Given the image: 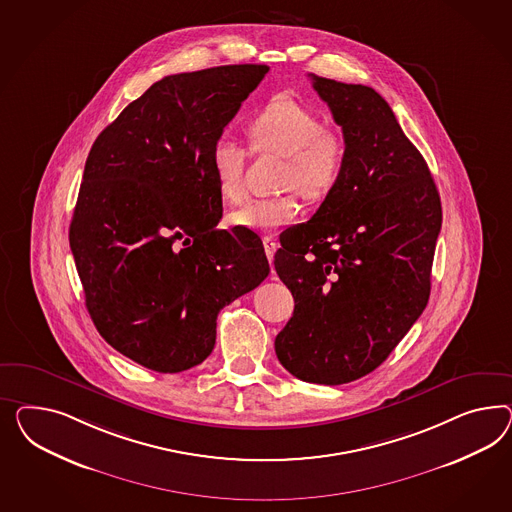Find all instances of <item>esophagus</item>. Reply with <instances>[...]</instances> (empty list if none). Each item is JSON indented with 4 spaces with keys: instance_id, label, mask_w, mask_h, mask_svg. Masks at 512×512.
Here are the masks:
<instances>
[{
    "instance_id": "esophagus-1",
    "label": "esophagus",
    "mask_w": 512,
    "mask_h": 512,
    "mask_svg": "<svg viewBox=\"0 0 512 512\" xmlns=\"http://www.w3.org/2000/svg\"><path fill=\"white\" fill-rule=\"evenodd\" d=\"M264 251H266V257L270 264L274 263V253H276L277 242L272 236H264L263 238Z\"/></svg>"
}]
</instances>
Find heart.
<instances>
[{
    "instance_id": "b5f03b06",
    "label": "heart",
    "mask_w": 512,
    "mask_h": 512,
    "mask_svg": "<svg viewBox=\"0 0 512 512\" xmlns=\"http://www.w3.org/2000/svg\"><path fill=\"white\" fill-rule=\"evenodd\" d=\"M246 132L253 152L285 156L283 190H298L307 199L320 201L332 194L343 175V138L324 128L315 111L292 98L268 102L249 119ZM248 156V149L229 134L214 141L210 166L223 199L240 201L244 197ZM298 212V195L291 192L270 199H249L229 214V223L253 233H274L296 220Z\"/></svg>"
}]
</instances>
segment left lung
<instances>
[{
	"label": "left lung",
	"mask_w": 512,
	"mask_h": 512,
	"mask_svg": "<svg viewBox=\"0 0 512 512\" xmlns=\"http://www.w3.org/2000/svg\"><path fill=\"white\" fill-rule=\"evenodd\" d=\"M309 76L343 128L345 169L274 257L294 296L276 354L296 378L339 386L373 373L427 307L442 203L373 87Z\"/></svg>",
	"instance_id": "8db88e82"
}]
</instances>
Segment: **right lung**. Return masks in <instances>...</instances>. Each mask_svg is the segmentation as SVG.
I'll return each instance as SVG.
<instances>
[{"instance_id":"add662e5","label":"right lung","mask_w":512,"mask_h":512,"mask_svg":"<svg viewBox=\"0 0 512 512\" xmlns=\"http://www.w3.org/2000/svg\"><path fill=\"white\" fill-rule=\"evenodd\" d=\"M266 65L166 76L106 126L83 169L69 242L98 333L156 373L207 360L220 309L270 266L261 238L218 229L210 151Z\"/></svg>"}]
</instances>
